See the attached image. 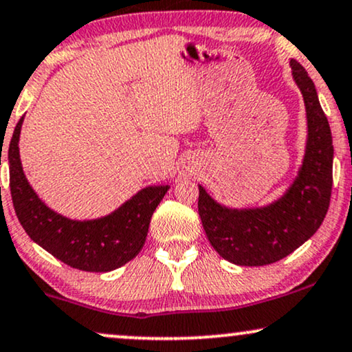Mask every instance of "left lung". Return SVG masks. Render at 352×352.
<instances>
[{"mask_svg":"<svg viewBox=\"0 0 352 352\" xmlns=\"http://www.w3.org/2000/svg\"><path fill=\"white\" fill-rule=\"evenodd\" d=\"M292 75L303 94L309 142L302 169L280 201L264 209L230 210L199 186V215L214 250L238 266H266L289 256L324 220L333 188V138L314 81L292 60Z\"/></svg>","mask_w":352,"mask_h":352,"instance_id":"left-lung-1","label":"left lung"}]
</instances>
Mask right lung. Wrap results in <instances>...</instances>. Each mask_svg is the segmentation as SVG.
<instances>
[{
	"instance_id": "add662e5",
	"label": "right lung",
	"mask_w": 352,
	"mask_h": 352,
	"mask_svg": "<svg viewBox=\"0 0 352 352\" xmlns=\"http://www.w3.org/2000/svg\"><path fill=\"white\" fill-rule=\"evenodd\" d=\"M23 120L21 117L16 125L6 158L12 206L25 233L56 259L80 271L107 272L135 258L145 245L151 215L168 186L142 189L102 219L88 222L65 219L50 210L25 179L17 148Z\"/></svg>"
}]
</instances>
